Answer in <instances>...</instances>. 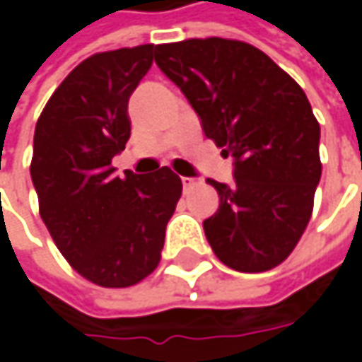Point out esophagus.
Masks as SVG:
<instances>
[{
  "instance_id": "obj_1",
  "label": "esophagus",
  "mask_w": 362,
  "mask_h": 362,
  "mask_svg": "<svg viewBox=\"0 0 362 362\" xmlns=\"http://www.w3.org/2000/svg\"><path fill=\"white\" fill-rule=\"evenodd\" d=\"M181 181H183V189H185V193L193 191V189L199 185V181H197V179H191V177H183Z\"/></svg>"
}]
</instances>
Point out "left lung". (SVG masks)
I'll list each match as a JSON object with an SVG mask.
<instances>
[{
	"mask_svg": "<svg viewBox=\"0 0 362 362\" xmlns=\"http://www.w3.org/2000/svg\"><path fill=\"white\" fill-rule=\"evenodd\" d=\"M155 62L199 115L203 132L235 159V183L217 189L219 209L203 221L226 266L266 272L300 242L322 163L320 124L298 82L256 46L191 37L155 46Z\"/></svg>",
	"mask_w": 362,
	"mask_h": 362,
	"instance_id": "left-lung-1",
	"label": "left lung"
}]
</instances>
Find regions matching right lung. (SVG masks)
I'll return each mask as SVG.
<instances>
[{
    "instance_id": "right-lung-1",
    "label": "right lung",
    "mask_w": 362,
    "mask_h": 362,
    "mask_svg": "<svg viewBox=\"0 0 362 362\" xmlns=\"http://www.w3.org/2000/svg\"><path fill=\"white\" fill-rule=\"evenodd\" d=\"M153 48L86 58L35 122L30 173L40 216L66 262L103 288H129L155 272L183 191L169 167L148 177H117L112 167L131 136L127 106L153 64Z\"/></svg>"
}]
</instances>
